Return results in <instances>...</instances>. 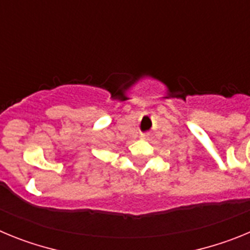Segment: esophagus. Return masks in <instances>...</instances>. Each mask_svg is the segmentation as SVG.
Here are the masks:
<instances>
[{"instance_id": "obj_1", "label": "esophagus", "mask_w": 250, "mask_h": 250, "mask_svg": "<svg viewBox=\"0 0 250 250\" xmlns=\"http://www.w3.org/2000/svg\"><path fill=\"white\" fill-rule=\"evenodd\" d=\"M141 139H143V140H147V139H150V135L149 134H143V135H141Z\"/></svg>"}]
</instances>
